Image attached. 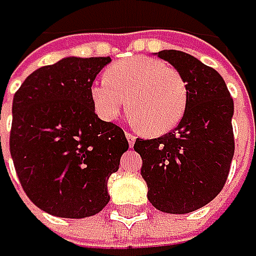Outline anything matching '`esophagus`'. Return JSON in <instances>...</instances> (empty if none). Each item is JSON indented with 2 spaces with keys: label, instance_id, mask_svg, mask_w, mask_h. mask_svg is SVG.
Segmentation results:
<instances>
[{
  "label": "esophagus",
  "instance_id": "1",
  "mask_svg": "<svg viewBox=\"0 0 256 256\" xmlns=\"http://www.w3.org/2000/svg\"><path fill=\"white\" fill-rule=\"evenodd\" d=\"M126 138H127V141H129V146H130V147H134V144H135V141H136V136H135L134 134L126 132Z\"/></svg>",
  "mask_w": 256,
  "mask_h": 256
}]
</instances>
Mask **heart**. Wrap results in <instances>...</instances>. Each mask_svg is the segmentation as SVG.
I'll return each mask as SVG.
<instances>
[{"instance_id": "b5f03b06", "label": "heart", "mask_w": 256, "mask_h": 256, "mask_svg": "<svg viewBox=\"0 0 256 256\" xmlns=\"http://www.w3.org/2000/svg\"><path fill=\"white\" fill-rule=\"evenodd\" d=\"M134 122L148 135L167 134L182 120L188 89L184 77L166 62L148 56H135L112 64L90 88L97 115L114 121L127 106Z\"/></svg>"}]
</instances>
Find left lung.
<instances>
[{
  "instance_id": "1",
  "label": "left lung",
  "mask_w": 256,
  "mask_h": 256,
  "mask_svg": "<svg viewBox=\"0 0 256 256\" xmlns=\"http://www.w3.org/2000/svg\"><path fill=\"white\" fill-rule=\"evenodd\" d=\"M188 89L185 114L176 129L154 140H136L141 176L150 204L168 214L205 206L223 190L234 158V100L223 77L191 54L162 50Z\"/></svg>"
}]
</instances>
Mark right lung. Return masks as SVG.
Instances as JSON below:
<instances>
[{"label": "right lung", "instance_id": "1", "mask_svg": "<svg viewBox=\"0 0 256 256\" xmlns=\"http://www.w3.org/2000/svg\"><path fill=\"white\" fill-rule=\"evenodd\" d=\"M109 62L65 58L32 72L13 97L14 170L28 198L51 216L90 217L110 198L108 179L129 142L121 127L98 118L90 98Z\"/></svg>", "mask_w": 256, "mask_h": 256}]
</instances>
